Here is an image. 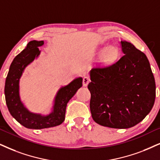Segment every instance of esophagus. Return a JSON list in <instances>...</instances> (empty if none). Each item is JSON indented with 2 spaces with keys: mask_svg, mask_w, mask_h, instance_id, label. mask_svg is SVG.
<instances>
[{
  "mask_svg": "<svg viewBox=\"0 0 160 160\" xmlns=\"http://www.w3.org/2000/svg\"><path fill=\"white\" fill-rule=\"evenodd\" d=\"M89 82H90V79L88 78V77H84L83 80H82V85H83V86H88V84L89 83Z\"/></svg>",
  "mask_w": 160,
  "mask_h": 160,
  "instance_id": "esophagus-1",
  "label": "esophagus"
}]
</instances>
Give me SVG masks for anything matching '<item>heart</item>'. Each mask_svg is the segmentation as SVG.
I'll use <instances>...</instances> for the list:
<instances>
[{
    "mask_svg": "<svg viewBox=\"0 0 160 160\" xmlns=\"http://www.w3.org/2000/svg\"><path fill=\"white\" fill-rule=\"evenodd\" d=\"M117 54H118V51H117V48L114 46H110L105 49L102 52L101 59L103 61H111L116 58Z\"/></svg>",
    "mask_w": 160,
    "mask_h": 160,
    "instance_id": "heart-1",
    "label": "heart"
}]
</instances>
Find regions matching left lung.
<instances>
[{
    "label": "left lung",
    "mask_w": 160,
    "mask_h": 160,
    "mask_svg": "<svg viewBox=\"0 0 160 160\" xmlns=\"http://www.w3.org/2000/svg\"><path fill=\"white\" fill-rule=\"evenodd\" d=\"M123 55L90 70V110L99 125L129 128L140 122L152 109L156 84L145 54L132 43L121 40Z\"/></svg>",
    "instance_id": "left-lung-1"
}]
</instances>
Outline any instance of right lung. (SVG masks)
<instances>
[{"label":"right lung","mask_w":160,"mask_h":160,"mask_svg":"<svg viewBox=\"0 0 160 160\" xmlns=\"http://www.w3.org/2000/svg\"><path fill=\"white\" fill-rule=\"evenodd\" d=\"M43 45V40L29 42L23 51L14 58L6 79L4 94L8 109L12 116L27 128L43 129L61 124L65 120L68 101L82 85V78L78 77L60 87L54 96L49 114L34 113L26 108L20 94V81L26 68L39 58L41 50L38 47Z\"/></svg>","instance_id":"right-lung-1"}]
</instances>
